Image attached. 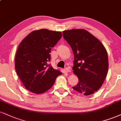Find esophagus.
<instances>
[{
    "label": "esophagus",
    "mask_w": 121,
    "mask_h": 121,
    "mask_svg": "<svg viewBox=\"0 0 121 121\" xmlns=\"http://www.w3.org/2000/svg\"><path fill=\"white\" fill-rule=\"evenodd\" d=\"M65 72H66V73H69V72H70V69H69V68H66L65 69Z\"/></svg>",
    "instance_id": "1"
}]
</instances>
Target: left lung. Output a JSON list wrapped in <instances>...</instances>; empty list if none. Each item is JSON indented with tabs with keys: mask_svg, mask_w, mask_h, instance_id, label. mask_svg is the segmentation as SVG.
I'll use <instances>...</instances> for the list:
<instances>
[{
	"mask_svg": "<svg viewBox=\"0 0 121 121\" xmlns=\"http://www.w3.org/2000/svg\"><path fill=\"white\" fill-rule=\"evenodd\" d=\"M62 34L73 52V70L79 79L73 88L84 95L94 94L101 87L107 77V51L99 39L84 29L65 30Z\"/></svg>",
	"mask_w": 121,
	"mask_h": 121,
	"instance_id": "left-lung-1",
	"label": "left lung"
}]
</instances>
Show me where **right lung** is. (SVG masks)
<instances>
[{
	"label": "right lung",
	"instance_id": "right-lung-1",
	"mask_svg": "<svg viewBox=\"0 0 121 121\" xmlns=\"http://www.w3.org/2000/svg\"><path fill=\"white\" fill-rule=\"evenodd\" d=\"M61 37V32L40 29L32 31L19 44L15 69L25 87L30 92L37 94L46 92L62 74L48 64L52 48Z\"/></svg>",
	"mask_w": 121,
	"mask_h": 121
}]
</instances>
